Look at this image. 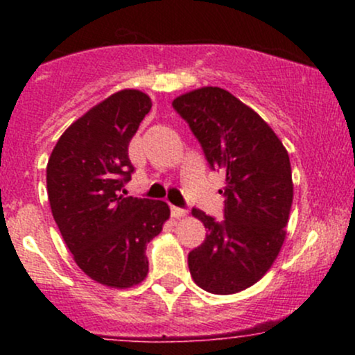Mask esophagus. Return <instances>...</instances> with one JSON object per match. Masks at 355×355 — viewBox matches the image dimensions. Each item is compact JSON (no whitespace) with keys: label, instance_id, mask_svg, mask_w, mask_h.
I'll return each mask as SVG.
<instances>
[{"label":"esophagus","instance_id":"1","mask_svg":"<svg viewBox=\"0 0 355 355\" xmlns=\"http://www.w3.org/2000/svg\"><path fill=\"white\" fill-rule=\"evenodd\" d=\"M171 216L177 218V220H180V218L187 216V211L180 209V207H177V206H171Z\"/></svg>","mask_w":355,"mask_h":355}]
</instances>
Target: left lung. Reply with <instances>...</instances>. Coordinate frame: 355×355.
I'll use <instances>...</instances> for the list:
<instances>
[{"mask_svg": "<svg viewBox=\"0 0 355 355\" xmlns=\"http://www.w3.org/2000/svg\"><path fill=\"white\" fill-rule=\"evenodd\" d=\"M173 108L202 146L209 166L223 170L225 220L200 209L206 239L189 254L192 280L216 295L242 292L266 275L287 235L293 200L288 153L273 128L221 87H200Z\"/></svg>", "mask_w": 355, "mask_h": 355, "instance_id": "left-lung-1", "label": "left lung"}]
</instances>
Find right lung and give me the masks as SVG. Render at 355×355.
Here are the masks:
<instances>
[{"instance_id":"right-lung-1","label":"right lung","mask_w":355,"mask_h":355,"mask_svg":"<svg viewBox=\"0 0 355 355\" xmlns=\"http://www.w3.org/2000/svg\"><path fill=\"white\" fill-rule=\"evenodd\" d=\"M151 106L137 89L114 92L63 132L46 168L53 218L75 263L111 288L148 277L146 245L170 218L164 200L118 196L134 171L128 144Z\"/></svg>"}]
</instances>
